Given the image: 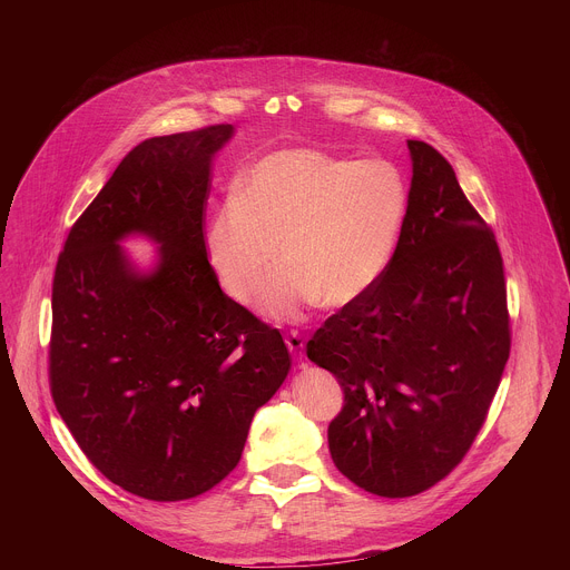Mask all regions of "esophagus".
I'll return each instance as SVG.
<instances>
[{"label": "esophagus", "instance_id": "obj_1", "mask_svg": "<svg viewBox=\"0 0 570 570\" xmlns=\"http://www.w3.org/2000/svg\"><path fill=\"white\" fill-rule=\"evenodd\" d=\"M286 347H288V352H291V356L295 361H304V341H302V336L297 332H291L286 336Z\"/></svg>", "mask_w": 570, "mask_h": 570}]
</instances>
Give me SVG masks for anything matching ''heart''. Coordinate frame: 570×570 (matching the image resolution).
<instances>
[{
    "instance_id": "heart-1",
    "label": "heart",
    "mask_w": 570,
    "mask_h": 570,
    "mask_svg": "<svg viewBox=\"0 0 570 570\" xmlns=\"http://www.w3.org/2000/svg\"><path fill=\"white\" fill-rule=\"evenodd\" d=\"M409 216V187L383 159L288 148L262 157L209 216L205 257L223 288L250 304L271 273L262 308L299 320L304 308H343L385 275Z\"/></svg>"
}]
</instances>
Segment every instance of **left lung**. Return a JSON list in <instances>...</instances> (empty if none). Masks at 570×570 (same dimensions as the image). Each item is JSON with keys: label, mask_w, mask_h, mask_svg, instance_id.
I'll return each instance as SVG.
<instances>
[{"label": "left lung", "mask_w": 570, "mask_h": 570, "mask_svg": "<svg viewBox=\"0 0 570 570\" xmlns=\"http://www.w3.org/2000/svg\"><path fill=\"white\" fill-rule=\"evenodd\" d=\"M409 150V216L385 275L306 345L345 392L334 464L385 499L429 490L464 458L510 356L497 238L449 161L420 139Z\"/></svg>", "instance_id": "left-lung-1"}]
</instances>
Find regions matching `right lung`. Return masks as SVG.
<instances>
[{"instance_id":"obj_1","label":"right lung","mask_w":570,"mask_h":570,"mask_svg":"<svg viewBox=\"0 0 570 570\" xmlns=\"http://www.w3.org/2000/svg\"><path fill=\"white\" fill-rule=\"evenodd\" d=\"M232 135L223 124L135 146L53 275L56 409L90 462L148 501L218 484L291 370L279 332L229 299L205 257L212 159ZM130 235L158 246L150 267L120 246Z\"/></svg>"}]
</instances>
